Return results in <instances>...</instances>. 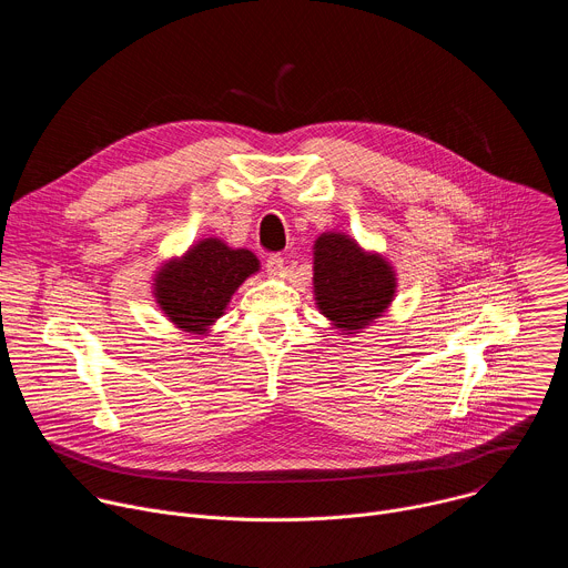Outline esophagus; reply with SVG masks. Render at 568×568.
<instances>
[{"label":"esophagus","mask_w":568,"mask_h":568,"mask_svg":"<svg viewBox=\"0 0 568 568\" xmlns=\"http://www.w3.org/2000/svg\"><path fill=\"white\" fill-rule=\"evenodd\" d=\"M265 267H267V274L276 278V276H281V274H283V270H285V261H283V256H281V254H274V256H270V258H267Z\"/></svg>","instance_id":"obj_1"}]
</instances>
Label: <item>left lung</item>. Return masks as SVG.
Returning <instances> with one entry per match:
<instances>
[{
  "instance_id": "obj_1",
  "label": "left lung",
  "mask_w": 568,
  "mask_h": 568,
  "mask_svg": "<svg viewBox=\"0 0 568 568\" xmlns=\"http://www.w3.org/2000/svg\"><path fill=\"white\" fill-rule=\"evenodd\" d=\"M312 250L316 307L342 335L355 337L388 310L397 287L395 270L342 231L321 233Z\"/></svg>"
}]
</instances>
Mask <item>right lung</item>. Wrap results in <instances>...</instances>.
Segmentation results:
<instances>
[{
	"mask_svg": "<svg viewBox=\"0 0 568 568\" xmlns=\"http://www.w3.org/2000/svg\"><path fill=\"white\" fill-rule=\"evenodd\" d=\"M258 270L261 261L250 250H233L220 237H202L186 254L161 263L152 294L173 326L206 335L235 290Z\"/></svg>",
	"mask_w": 568,
	"mask_h": 568,
	"instance_id": "1",
	"label": "right lung"
}]
</instances>
